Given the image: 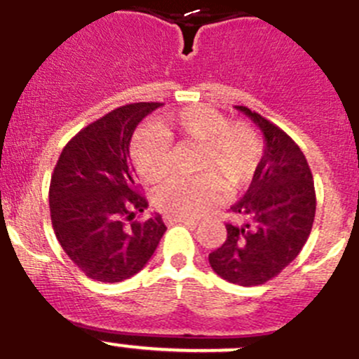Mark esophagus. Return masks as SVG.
<instances>
[{
    "label": "esophagus",
    "instance_id": "1",
    "mask_svg": "<svg viewBox=\"0 0 359 359\" xmlns=\"http://www.w3.org/2000/svg\"><path fill=\"white\" fill-rule=\"evenodd\" d=\"M165 222L168 226L172 224H196V221L194 219H189V217H173V215H165Z\"/></svg>",
    "mask_w": 359,
    "mask_h": 359
}]
</instances>
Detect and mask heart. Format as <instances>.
<instances>
[{
    "label": "heart",
    "mask_w": 359,
    "mask_h": 359,
    "mask_svg": "<svg viewBox=\"0 0 359 359\" xmlns=\"http://www.w3.org/2000/svg\"><path fill=\"white\" fill-rule=\"evenodd\" d=\"M156 126L142 130L131 140L130 156L145 182L165 179L172 165V140L201 145L194 179L173 177L154 193V205L173 217H198L208 210L219 193L245 186L263 158V140L249 123H229L226 116L208 107H189L173 116L159 117Z\"/></svg>",
    "instance_id": "b5f03b06"
}]
</instances>
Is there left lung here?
I'll return each mask as SVG.
<instances>
[{"instance_id":"obj_1","label":"left lung","mask_w":359,"mask_h":359,"mask_svg":"<svg viewBox=\"0 0 359 359\" xmlns=\"http://www.w3.org/2000/svg\"><path fill=\"white\" fill-rule=\"evenodd\" d=\"M264 137V151L249 189L229 210L240 222L226 224V242L208 254L212 270L238 286H259L279 276L300 254L316 215L312 172L293 138L247 107Z\"/></svg>"}]
</instances>
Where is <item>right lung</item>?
<instances>
[{
	"instance_id": "right-lung-1",
	"label": "right lung",
	"mask_w": 359,
	"mask_h": 359,
	"mask_svg": "<svg viewBox=\"0 0 359 359\" xmlns=\"http://www.w3.org/2000/svg\"><path fill=\"white\" fill-rule=\"evenodd\" d=\"M161 103H131L80 130L62 149L48 189L52 228L69 259L89 279L121 283L154 254L161 215L135 221L149 207L130 161L135 128Z\"/></svg>"
}]
</instances>
